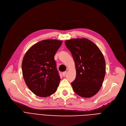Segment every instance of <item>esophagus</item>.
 I'll use <instances>...</instances> for the list:
<instances>
[{
    "instance_id": "34e87169",
    "label": "esophagus",
    "mask_w": 126,
    "mask_h": 126,
    "mask_svg": "<svg viewBox=\"0 0 126 126\" xmlns=\"http://www.w3.org/2000/svg\"><path fill=\"white\" fill-rule=\"evenodd\" d=\"M66 71H64L63 73H62V75L63 76H65V75H66Z\"/></svg>"
}]
</instances>
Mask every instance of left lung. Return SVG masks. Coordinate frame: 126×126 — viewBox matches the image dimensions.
Wrapping results in <instances>:
<instances>
[{
    "mask_svg": "<svg viewBox=\"0 0 126 126\" xmlns=\"http://www.w3.org/2000/svg\"><path fill=\"white\" fill-rule=\"evenodd\" d=\"M65 43L75 63L76 77L71 83L72 89L80 96H93L101 89L106 74L102 52L86 38L72 39L65 41Z\"/></svg>",
    "mask_w": 126,
    "mask_h": 126,
    "instance_id": "8db88e82",
    "label": "left lung"
}]
</instances>
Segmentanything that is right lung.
Instances as JSON below:
<instances>
[{
	"instance_id": "right-lung-1",
	"label": "right lung",
	"mask_w": 126,
	"mask_h": 126,
	"mask_svg": "<svg viewBox=\"0 0 126 126\" xmlns=\"http://www.w3.org/2000/svg\"><path fill=\"white\" fill-rule=\"evenodd\" d=\"M62 41L44 40L26 51L22 62L25 84L35 94L47 97L56 92L60 81L54 56Z\"/></svg>"
}]
</instances>
